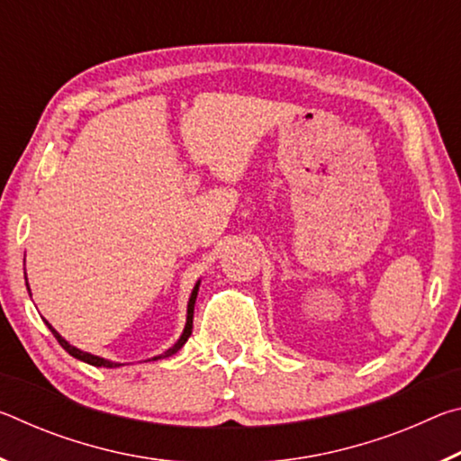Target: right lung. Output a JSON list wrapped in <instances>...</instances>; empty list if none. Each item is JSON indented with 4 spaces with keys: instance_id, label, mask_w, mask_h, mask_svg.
I'll list each match as a JSON object with an SVG mask.
<instances>
[{
    "instance_id": "add662e5",
    "label": "right lung",
    "mask_w": 461,
    "mask_h": 461,
    "mask_svg": "<svg viewBox=\"0 0 461 461\" xmlns=\"http://www.w3.org/2000/svg\"><path fill=\"white\" fill-rule=\"evenodd\" d=\"M24 278H26V272H24ZM199 286H201V280H197V283H194L193 291H191V296H189V303H186V321H185V330H183V333H181V338H178V339L175 341L173 348H168L167 352H162V354H158V356L150 357V360H160V357H168V356L176 354L178 349H181V348L185 346L186 339H189V335H191V331H193V313H194V301H197V294H199ZM26 288H28V293H30L28 278H26ZM44 323L49 325V330L52 331L54 338H57V341L60 343L62 349L71 354L73 357H77V360H81V362H85V364H91V366H97V368H120V366H126V364H122V362H112V360H105V357H101V356L83 352V349L71 346V343H68L65 338H62V335H60L57 330H54V327H52L49 321H46V319H44ZM150 360H148V362H150Z\"/></svg>"
}]
</instances>
